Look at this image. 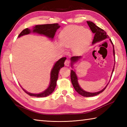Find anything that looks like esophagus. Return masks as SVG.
Listing matches in <instances>:
<instances>
[{"label": "esophagus", "instance_id": "1", "mask_svg": "<svg viewBox=\"0 0 127 127\" xmlns=\"http://www.w3.org/2000/svg\"><path fill=\"white\" fill-rule=\"evenodd\" d=\"M64 64H65V66H69L70 65V62L68 60H66L65 61V63H64Z\"/></svg>", "mask_w": 127, "mask_h": 127}]
</instances>
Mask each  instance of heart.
Listing matches in <instances>:
<instances>
[{
  "mask_svg": "<svg viewBox=\"0 0 127 127\" xmlns=\"http://www.w3.org/2000/svg\"><path fill=\"white\" fill-rule=\"evenodd\" d=\"M92 34L87 29L79 26H70L62 31L59 34L61 43L59 47H72L74 52L82 53L87 49L91 41Z\"/></svg>",
  "mask_w": 127,
  "mask_h": 127,
  "instance_id": "obj_1",
  "label": "heart"
}]
</instances>
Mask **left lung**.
Masks as SVG:
<instances>
[{
    "instance_id": "1",
    "label": "left lung",
    "mask_w": 127,
    "mask_h": 127,
    "mask_svg": "<svg viewBox=\"0 0 127 127\" xmlns=\"http://www.w3.org/2000/svg\"><path fill=\"white\" fill-rule=\"evenodd\" d=\"M87 23L88 24V26L90 27V28L91 29V30L92 32V33L95 34H94V39L92 41V44H94L95 43L97 42H99L104 41V40H106V39L109 38V36L107 35L106 32H105L103 29H101L100 28L98 27V26H96L95 24L93 23L92 22H91V21H87ZM110 41H111V42L113 45V43L111 41V39H110ZM113 52H114V55L115 56V50H114V45H113ZM81 56H74L72 57L71 58V66L72 68V64L74 63V62H76L78 61V60H79V59L81 58ZM114 68L113 69L112 74L114 72ZM70 77H71V83L72 84V86H73L74 88H75V91H76L77 92L79 93L80 95H81L82 96H86V97H90V96H95L98 95V94L101 93L102 92L105 90V88H106L107 86L105 87L104 89H102V90L100 91H99L98 92H95V93H90V92H86L84 91L80 87V86L79 85V83H78L77 81V77L76 76V74L75 73V72L71 70V72H70Z\"/></svg>"
}]
</instances>
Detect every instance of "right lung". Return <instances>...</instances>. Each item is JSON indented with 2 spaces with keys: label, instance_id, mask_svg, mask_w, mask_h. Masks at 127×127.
Wrapping results in <instances>:
<instances>
[{
  "label": "right lung",
  "instance_id": "obj_1",
  "mask_svg": "<svg viewBox=\"0 0 127 127\" xmlns=\"http://www.w3.org/2000/svg\"><path fill=\"white\" fill-rule=\"evenodd\" d=\"M60 27V26L58 25V23L54 24H47V25H36L33 28V31L30 30L28 28H26L24 29L21 33L19 34L18 37H20L25 35L29 34L31 32H33V33H36L40 34H42L46 36L47 37L52 39L54 36L57 30ZM66 59V57H62L60 59L56 62L55 65L53 66V68L51 72V79H50V83L48 87L43 92L39 94H33L29 93L27 92L26 90L23 89V90L25 92L32 96L35 97H46L48 95H50L55 90L56 86L57 85V81L58 78V73L59 71L61 68L64 66V62Z\"/></svg>",
  "mask_w": 127,
  "mask_h": 127
}]
</instances>
